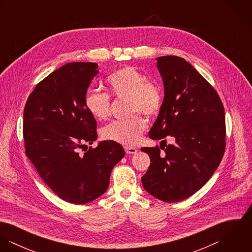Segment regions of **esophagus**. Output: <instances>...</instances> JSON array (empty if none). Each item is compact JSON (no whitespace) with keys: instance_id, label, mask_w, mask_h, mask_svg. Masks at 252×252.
<instances>
[{"instance_id":"34e87169","label":"esophagus","mask_w":252,"mask_h":252,"mask_svg":"<svg viewBox=\"0 0 252 252\" xmlns=\"http://www.w3.org/2000/svg\"><path fill=\"white\" fill-rule=\"evenodd\" d=\"M124 148H125L126 153H128V154H135L138 151L137 148H135L133 146H125Z\"/></svg>"}]
</instances>
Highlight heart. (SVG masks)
I'll return each instance as SVG.
<instances>
[{
	"label": "heart",
	"instance_id": "heart-1",
	"mask_svg": "<svg viewBox=\"0 0 252 252\" xmlns=\"http://www.w3.org/2000/svg\"><path fill=\"white\" fill-rule=\"evenodd\" d=\"M110 96L115 99L128 97L130 113L128 119L112 121L102 130V136L108 141L123 145H135L140 141L147 122L145 116L156 117L163 108V92L160 86L148 80L145 74L133 66H124L111 72L106 79ZM107 93L88 91L85 95V107L98 120H106L110 113V97Z\"/></svg>",
	"mask_w": 252,
	"mask_h": 252
}]
</instances>
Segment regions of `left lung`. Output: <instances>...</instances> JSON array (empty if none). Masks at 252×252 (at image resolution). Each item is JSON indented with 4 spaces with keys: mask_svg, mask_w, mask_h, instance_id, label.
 Masks as SVG:
<instances>
[{
    "mask_svg": "<svg viewBox=\"0 0 252 252\" xmlns=\"http://www.w3.org/2000/svg\"><path fill=\"white\" fill-rule=\"evenodd\" d=\"M164 81L165 97L149 138L161 140V150L144 147L150 166L142 178L144 189L155 198L180 202L201 189L212 178L224 155L225 112L216 89L191 64L178 56L156 58ZM173 136L176 144L164 138Z\"/></svg>",
    "mask_w": 252,
    "mask_h": 252,
    "instance_id": "left-lung-1",
    "label": "left lung"
}]
</instances>
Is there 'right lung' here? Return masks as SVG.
<instances>
[{
  "mask_svg": "<svg viewBox=\"0 0 252 252\" xmlns=\"http://www.w3.org/2000/svg\"><path fill=\"white\" fill-rule=\"evenodd\" d=\"M97 68L90 62L62 66L36 84L24 108L27 157L54 194L75 205L104 194L112 168L125 155L122 145L112 141L79 153L97 139V121L84 101Z\"/></svg>",
  "mask_w": 252,
  "mask_h": 252,
  "instance_id": "right-lung-1",
  "label": "right lung"
}]
</instances>
